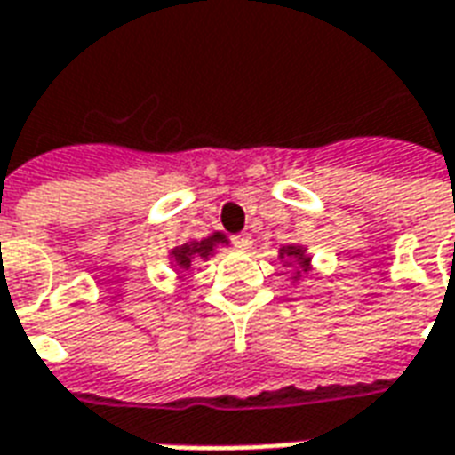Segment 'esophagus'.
<instances>
[{
  "instance_id": "obj_1",
  "label": "esophagus",
  "mask_w": 455,
  "mask_h": 455,
  "mask_svg": "<svg viewBox=\"0 0 455 455\" xmlns=\"http://www.w3.org/2000/svg\"><path fill=\"white\" fill-rule=\"evenodd\" d=\"M234 248L238 250H250L252 248V238H250L248 234H241V235H234Z\"/></svg>"
}]
</instances>
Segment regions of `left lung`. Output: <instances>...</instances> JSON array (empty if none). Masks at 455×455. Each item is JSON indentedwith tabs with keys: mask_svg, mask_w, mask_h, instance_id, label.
Returning <instances> with one entry per match:
<instances>
[{
	"mask_svg": "<svg viewBox=\"0 0 455 455\" xmlns=\"http://www.w3.org/2000/svg\"><path fill=\"white\" fill-rule=\"evenodd\" d=\"M285 252H288V255H292V257H298V259H299V255H302V250H298V248H288ZM299 264H302V267H307V259H302Z\"/></svg>",
	"mask_w": 455,
	"mask_h": 455,
	"instance_id": "1",
	"label": "left lung"
}]
</instances>
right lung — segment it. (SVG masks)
<instances>
[{"label": "right lung", "mask_w": 455, "mask_h": 455, "mask_svg": "<svg viewBox=\"0 0 455 455\" xmlns=\"http://www.w3.org/2000/svg\"><path fill=\"white\" fill-rule=\"evenodd\" d=\"M214 243H224V235L214 234L212 238H207V241L184 243V245H179L172 255H174L177 264H181V267H191L193 259H200V257H207L212 252Z\"/></svg>", "instance_id": "obj_1"}]
</instances>
